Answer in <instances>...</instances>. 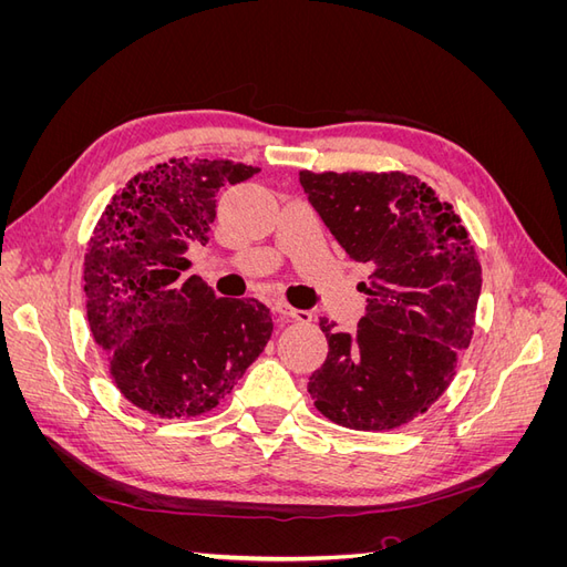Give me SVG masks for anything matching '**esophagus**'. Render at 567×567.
I'll return each mask as SVG.
<instances>
[{
    "mask_svg": "<svg viewBox=\"0 0 567 567\" xmlns=\"http://www.w3.org/2000/svg\"><path fill=\"white\" fill-rule=\"evenodd\" d=\"M277 312L281 315V317H286V319H293V321H300V323H310L312 321V312H307V310H293V307H288V305H277Z\"/></svg>",
    "mask_w": 567,
    "mask_h": 567,
    "instance_id": "34e87169",
    "label": "esophagus"
}]
</instances>
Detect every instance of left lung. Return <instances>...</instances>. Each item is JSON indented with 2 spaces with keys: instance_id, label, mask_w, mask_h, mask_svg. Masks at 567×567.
<instances>
[{
  "instance_id": "8db88e82",
  "label": "left lung",
  "mask_w": 567,
  "mask_h": 567,
  "mask_svg": "<svg viewBox=\"0 0 567 567\" xmlns=\"http://www.w3.org/2000/svg\"><path fill=\"white\" fill-rule=\"evenodd\" d=\"M317 215L354 262L371 267L357 331L319 319L329 354L307 392L326 419L352 431H392L450 388L471 346L480 262L458 215L404 173L302 169Z\"/></svg>"
}]
</instances>
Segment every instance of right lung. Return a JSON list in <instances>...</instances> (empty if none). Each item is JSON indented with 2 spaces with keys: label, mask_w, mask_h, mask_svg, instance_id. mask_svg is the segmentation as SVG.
<instances>
[{
  "label": "right lung",
  "mask_w": 567,
  "mask_h": 567,
  "mask_svg": "<svg viewBox=\"0 0 567 567\" xmlns=\"http://www.w3.org/2000/svg\"><path fill=\"white\" fill-rule=\"evenodd\" d=\"M257 167L161 163L127 182L84 255L90 329L117 390L161 419L200 416L227 398L265 350L271 315L252 298H217L186 252L208 244L217 192Z\"/></svg>",
  "instance_id": "right-lung-1"
}]
</instances>
